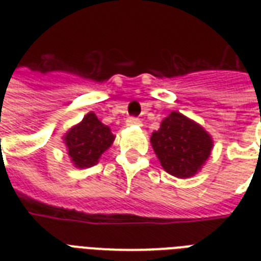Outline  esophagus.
I'll return each instance as SVG.
<instances>
[{"label": "esophagus", "instance_id": "obj_1", "mask_svg": "<svg viewBox=\"0 0 261 261\" xmlns=\"http://www.w3.org/2000/svg\"><path fill=\"white\" fill-rule=\"evenodd\" d=\"M127 126H139L141 124V120L138 118H135V116H130V118H127L126 120Z\"/></svg>", "mask_w": 261, "mask_h": 261}]
</instances>
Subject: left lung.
Segmentation results:
<instances>
[{
	"label": "left lung",
	"instance_id": "left-lung-1",
	"mask_svg": "<svg viewBox=\"0 0 261 261\" xmlns=\"http://www.w3.org/2000/svg\"><path fill=\"white\" fill-rule=\"evenodd\" d=\"M150 142L164 169L180 178L194 176L213 147L211 137L198 123L174 111L151 134Z\"/></svg>",
	"mask_w": 261,
	"mask_h": 261
}]
</instances>
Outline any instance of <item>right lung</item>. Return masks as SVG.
Here are the masks:
<instances>
[{
	"instance_id": "obj_1",
	"label": "right lung",
	"mask_w": 261,
	"mask_h": 261,
	"mask_svg": "<svg viewBox=\"0 0 261 261\" xmlns=\"http://www.w3.org/2000/svg\"><path fill=\"white\" fill-rule=\"evenodd\" d=\"M114 139L110 127L102 124L93 112H89L83 122L70 128L65 135L69 155L77 168L96 165Z\"/></svg>"
}]
</instances>
